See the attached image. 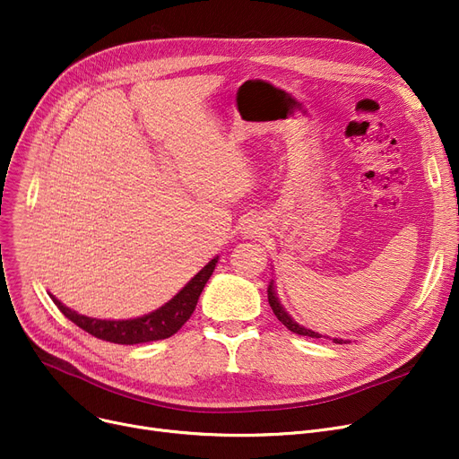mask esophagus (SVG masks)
<instances>
[{"label": "esophagus", "mask_w": 459, "mask_h": 459, "mask_svg": "<svg viewBox=\"0 0 459 459\" xmlns=\"http://www.w3.org/2000/svg\"><path fill=\"white\" fill-rule=\"evenodd\" d=\"M262 223L258 221V220H247L246 221V225H244V229H242V234L246 236V238H255V236H258V234H262Z\"/></svg>", "instance_id": "esophagus-1"}]
</instances>
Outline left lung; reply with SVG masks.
Instances as JSON below:
<instances>
[{"mask_svg":"<svg viewBox=\"0 0 459 459\" xmlns=\"http://www.w3.org/2000/svg\"><path fill=\"white\" fill-rule=\"evenodd\" d=\"M268 301H270V307H272V310H273V315L277 316V320H279L286 329H290L292 333H298V334H303V336H312V339H322V336H324V334H320V333H316V331L307 329L305 325H299L290 315H288L286 308L281 305V301H279V298H277L273 279H272L270 284H268ZM324 339H329V336H324ZM331 341H333L334 344H348V341H342V339H331Z\"/></svg>","mask_w":459,"mask_h":459,"instance_id":"left-lung-1","label":"left lung"}]
</instances>
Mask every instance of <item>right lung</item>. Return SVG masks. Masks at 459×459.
Returning <instances> with one entry per match:
<instances>
[{
  "mask_svg": "<svg viewBox=\"0 0 459 459\" xmlns=\"http://www.w3.org/2000/svg\"><path fill=\"white\" fill-rule=\"evenodd\" d=\"M217 260H220V256H213L173 299H169L160 308L149 312V315H143L139 318H130V320L91 318L68 308L56 296L50 294V298L70 322H74L78 327L96 336V339H102L115 344H143V342L161 341L175 334L189 320L193 310L197 307L204 284L208 282L210 275L215 270Z\"/></svg>",
  "mask_w": 459,
  "mask_h": 459,
  "instance_id": "add662e5",
  "label": "right lung"
}]
</instances>
